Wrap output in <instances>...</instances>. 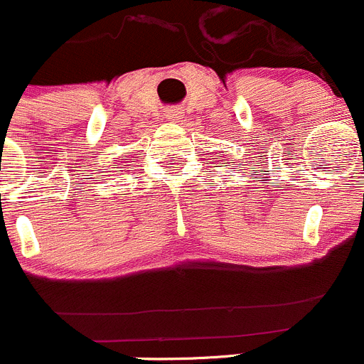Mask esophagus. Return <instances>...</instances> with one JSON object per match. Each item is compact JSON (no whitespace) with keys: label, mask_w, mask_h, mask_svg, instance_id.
<instances>
[{"label":"esophagus","mask_w":364,"mask_h":364,"mask_svg":"<svg viewBox=\"0 0 364 364\" xmlns=\"http://www.w3.org/2000/svg\"><path fill=\"white\" fill-rule=\"evenodd\" d=\"M182 117H184V114H182V111H180L178 107L166 109V118H167V120L176 122V120H180V118H182Z\"/></svg>","instance_id":"34e87169"}]
</instances>
